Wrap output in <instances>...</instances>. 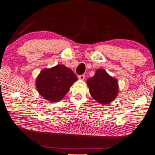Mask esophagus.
Masks as SVG:
<instances>
[{
    "label": "esophagus",
    "mask_w": 155,
    "mask_h": 155,
    "mask_svg": "<svg viewBox=\"0 0 155 155\" xmlns=\"http://www.w3.org/2000/svg\"><path fill=\"white\" fill-rule=\"evenodd\" d=\"M78 78H79L80 80H84L85 78V76L84 74H82V75H78Z\"/></svg>",
    "instance_id": "1"
}]
</instances>
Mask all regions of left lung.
Here are the masks:
<instances>
[{
	"label": "left lung",
	"instance_id": "1",
	"mask_svg": "<svg viewBox=\"0 0 155 155\" xmlns=\"http://www.w3.org/2000/svg\"><path fill=\"white\" fill-rule=\"evenodd\" d=\"M87 83L92 97L100 104H110L118 93L117 80L103 69H97L93 77L87 81Z\"/></svg>",
	"mask_w": 155,
	"mask_h": 155
}]
</instances>
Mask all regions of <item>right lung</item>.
<instances>
[{
  "label": "right lung",
  "mask_w": 155,
  "mask_h": 155,
  "mask_svg": "<svg viewBox=\"0 0 155 155\" xmlns=\"http://www.w3.org/2000/svg\"><path fill=\"white\" fill-rule=\"evenodd\" d=\"M77 81L71 69L58 64L42 70L36 81V87L41 96L51 103L60 101Z\"/></svg>",
  "instance_id": "obj_1"
}]
</instances>
